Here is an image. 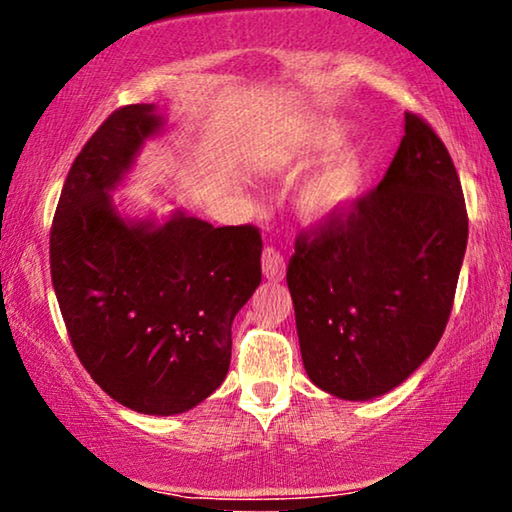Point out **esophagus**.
<instances>
[{
  "mask_svg": "<svg viewBox=\"0 0 512 512\" xmlns=\"http://www.w3.org/2000/svg\"><path fill=\"white\" fill-rule=\"evenodd\" d=\"M261 263H263V274L267 279L281 281L283 274H286V261H283V256L274 247L263 249Z\"/></svg>",
  "mask_w": 512,
  "mask_h": 512,
  "instance_id": "34e87169",
  "label": "esophagus"
}]
</instances>
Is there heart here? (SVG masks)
I'll use <instances>...</instances> for the list:
<instances>
[{"instance_id": "b5f03b06", "label": "heart", "mask_w": 512, "mask_h": 512, "mask_svg": "<svg viewBox=\"0 0 512 512\" xmlns=\"http://www.w3.org/2000/svg\"><path fill=\"white\" fill-rule=\"evenodd\" d=\"M341 130L334 125H327L316 132L311 139V148L316 153H327L341 144ZM364 180V164L355 151H343L334 155L325 167L318 169L309 180H306L300 194L302 212L316 222H327L343 215L352 206L361 190Z\"/></svg>"}]
</instances>
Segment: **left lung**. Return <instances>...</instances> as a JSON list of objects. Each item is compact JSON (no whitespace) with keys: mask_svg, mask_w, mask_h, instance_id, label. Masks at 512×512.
I'll use <instances>...</instances> for the list:
<instances>
[{"mask_svg":"<svg viewBox=\"0 0 512 512\" xmlns=\"http://www.w3.org/2000/svg\"><path fill=\"white\" fill-rule=\"evenodd\" d=\"M467 233L451 155L407 112L380 185L297 235L286 281L311 382L368 400L407 380L444 334Z\"/></svg>","mask_w":512,"mask_h":512,"instance_id":"left-lung-1","label":"left lung"}]
</instances>
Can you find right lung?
<instances>
[{"instance_id":"add662e5","label":"right lung","mask_w":512,"mask_h":512,"mask_svg":"<svg viewBox=\"0 0 512 512\" xmlns=\"http://www.w3.org/2000/svg\"><path fill=\"white\" fill-rule=\"evenodd\" d=\"M125 105L86 141L50 229V272L70 343L93 382L141 414L192 410L224 382L235 313L261 283V231L178 212L125 224L109 190L160 130Z\"/></svg>"}]
</instances>
